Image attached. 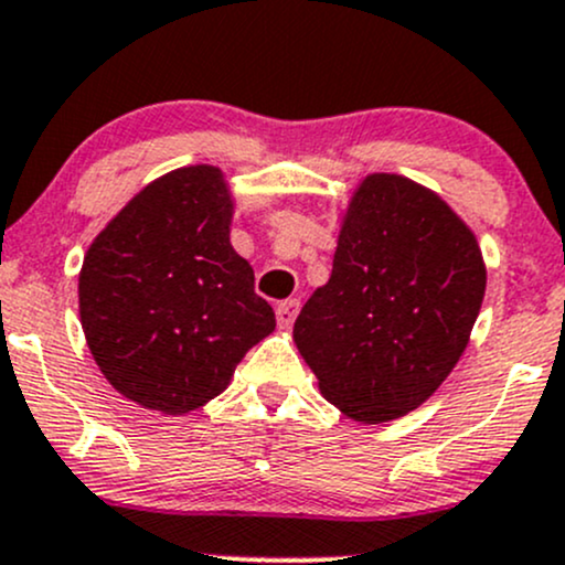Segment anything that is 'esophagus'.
Returning <instances> with one entry per match:
<instances>
[{
  "instance_id": "obj_1",
  "label": "esophagus",
  "mask_w": 565,
  "mask_h": 565,
  "mask_svg": "<svg viewBox=\"0 0 565 565\" xmlns=\"http://www.w3.org/2000/svg\"><path fill=\"white\" fill-rule=\"evenodd\" d=\"M299 299H285L277 305V326L280 329H290L296 320V315H299Z\"/></svg>"
}]
</instances>
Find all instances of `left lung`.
Instances as JSON below:
<instances>
[{"instance_id": "8db88e82", "label": "left lung", "mask_w": 565, "mask_h": 565, "mask_svg": "<svg viewBox=\"0 0 565 565\" xmlns=\"http://www.w3.org/2000/svg\"><path fill=\"white\" fill-rule=\"evenodd\" d=\"M484 280L475 234L434 191L402 174H369L294 342L344 415L396 420L434 396L463 355Z\"/></svg>"}]
</instances>
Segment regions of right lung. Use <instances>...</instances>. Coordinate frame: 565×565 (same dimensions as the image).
I'll list each match as a JSON object with an SVG mask.
<instances>
[{
  "label": "right lung",
  "instance_id": "1",
  "mask_svg": "<svg viewBox=\"0 0 565 565\" xmlns=\"http://www.w3.org/2000/svg\"><path fill=\"white\" fill-rule=\"evenodd\" d=\"M232 212L221 169H174L142 188L88 247L81 323L120 396L163 415L199 409L275 331L253 266L228 242Z\"/></svg>",
  "mask_w": 565,
  "mask_h": 565
}]
</instances>
